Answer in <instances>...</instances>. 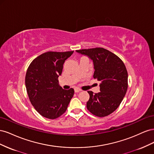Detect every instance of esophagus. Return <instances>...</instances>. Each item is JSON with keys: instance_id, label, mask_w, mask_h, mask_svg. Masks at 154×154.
Wrapping results in <instances>:
<instances>
[{"instance_id": "34e87169", "label": "esophagus", "mask_w": 154, "mask_h": 154, "mask_svg": "<svg viewBox=\"0 0 154 154\" xmlns=\"http://www.w3.org/2000/svg\"><path fill=\"white\" fill-rule=\"evenodd\" d=\"M80 91H81V90L80 89V88H74V92H75L76 93H78V92H80Z\"/></svg>"}]
</instances>
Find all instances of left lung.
I'll list each match as a JSON object with an SVG mask.
<instances>
[{
    "label": "left lung",
    "instance_id": "1",
    "mask_svg": "<svg viewBox=\"0 0 154 154\" xmlns=\"http://www.w3.org/2000/svg\"><path fill=\"white\" fill-rule=\"evenodd\" d=\"M93 60V77L101 82L100 92L89 94L88 110L97 117H105L114 112L122 103L128 88V72L117 55L102 48L76 50Z\"/></svg>",
    "mask_w": 154,
    "mask_h": 154
}]
</instances>
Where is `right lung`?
Wrapping results in <instances>:
<instances>
[{"label": "right lung", "instance_id": "obj_1", "mask_svg": "<svg viewBox=\"0 0 154 154\" xmlns=\"http://www.w3.org/2000/svg\"><path fill=\"white\" fill-rule=\"evenodd\" d=\"M74 51H48L35 58L27 68L25 83L32 105L46 118L54 119L66 111L74 89L65 90L58 85L65 61Z\"/></svg>", "mask_w": 154, "mask_h": 154}]
</instances>
